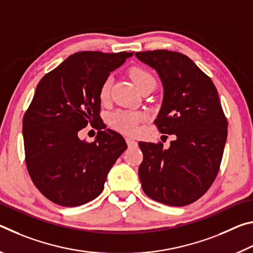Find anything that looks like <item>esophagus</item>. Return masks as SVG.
<instances>
[{
	"instance_id": "1",
	"label": "esophagus",
	"mask_w": 253,
	"mask_h": 253,
	"mask_svg": "<svg viewBox=\"0 0 253 253\" xmlns=\"http://www.w3.org/2000/svg\"><path fill=\"white\" fill-rule=\"evenodd\" d=\"M126 142H127V145H128V146H129V147H136V146H137V142H136V140L130 138V137H127Z\"/></svg>"
}]
</instances>
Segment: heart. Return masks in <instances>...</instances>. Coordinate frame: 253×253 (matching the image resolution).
I'll return each mask as SVG.
<instances>
[{
	"instance_id": "obj_1",
	"label": "heart",
	"mask_w": 253,
	"mask_h": 253,
	"mask_svg": "<svg viewBox=\"0 0 253 253\" xmlns=\"http://www.w3.org/2000/svg\"><path fill=\"white\" fill-rule=\"evenodd\" d=\"M129 75L135 84L138 87V89L144 87L145 84H156V80L152 75V72H149L147 69H145V68L132 67L129 71ZM110 78H107L104 83H102L99 90V98L101 101L108 100V98L110 96ZM143 119V114L138 113V111L118 110L110 115L109 124L111 127L115 128V129L125 132V134L128 135H134L138 131V125Z\"/></svg>"
}]
</instances>
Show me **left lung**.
Masks as SVG:
<instances>
[{
	"mask_svg": "<svg viewBox=\"0 0 253 253\" xmlns=\"http://www.w3.org/2000/svg\"><path fill=\"white\" fill-rule=\"evenodd\" d=\"M153 67L164 87V99L154 121L163 143L139 142L143 162L138 175L148 198L169 207H185L203 196L219 173L228 136V121L219 93L208 75L187 57L169 50L136 52Z\"/></svg>",
	"mask_w": 253,
	"mask_h": 253,
	"instance_id": "obj_1",
	"label": "left lung"
}]
</instances>
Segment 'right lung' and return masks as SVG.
Segmentation results:
<instances>
[{"instance_id": "add662e5", "label": "right lung", "mask_w": 253, "mask_h": 253, "mask_svg": "<svg viewBox=\"0 0 253 253\" xmlns=\"http://www.w3.org/2000/svg\"><path fill=\"white\" fill-rule=\"evenodd\" d=\"M134 52L81 51L42 77L23 116L25 165L36 187L62 207L96 199L127 144L118 132L101 130L99 90L110 72ZM89 123L95 142L79 139Z\"/></svg>"}]
</instances>
